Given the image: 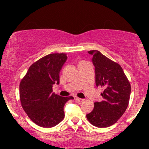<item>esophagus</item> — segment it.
Masks as SVG:
<instances>
[{
    "label": "esophagus",
    "instance_id": "esophagus-1",
    "mask_svg": "<svg viewBox=\"0 0 149 149\" xmlns=\"http://www.w3.org/2000/svg\"><path fill=\"white\" fill-rule=\"evenodd\" d=\"M75 100H76V102H81L84 101V100H83V99L79 98V97H75Z\"/></svg>",
    "mask_w": 149,
    "mask_h": 149
}]
</instances>
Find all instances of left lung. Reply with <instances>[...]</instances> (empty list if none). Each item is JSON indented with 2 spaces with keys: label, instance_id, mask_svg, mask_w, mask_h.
<instances>
[{
  "label": "left lung",
  "instance_id": "left-lung-1",
  "mask_svg": "<svg viewBox=\"0 0 149 149\" xmlns=\"http://www.w3.org/2000/svg\"><path fill=\"white\" fill-rule=\"evenodd\" d=\"M93 55L97 86L104 88L102 101L94 103V109L86 115L88 122L98 127L115 124L127 109L131 87L123 68L118 63L107 58L98 50L88 51Z\"/></svg>",
  "mask_w": 149,
  "mask_h": 149
}]
</instances>
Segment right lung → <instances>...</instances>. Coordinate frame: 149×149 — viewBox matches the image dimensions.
<instances>
[{
	"label": "right lung",
	"instance_id": "add662e5",
	"mask_svg": "<svg viewBox=\"0 0 149 149\" xmlns=\"http://www.w3.org/2000/svg\"><path fill=\"white\" fill-rule=\"evenodd\" d=\"M67 60L65 53H52L34 62L19 85L20 101L28 117L37 125L52 127L65 117L63 107L73 97H62L52 92L59 84L60 71Z\"/></svg>",
	"mask_w": 149,
	"mask_h": 149
}]
</instances>
